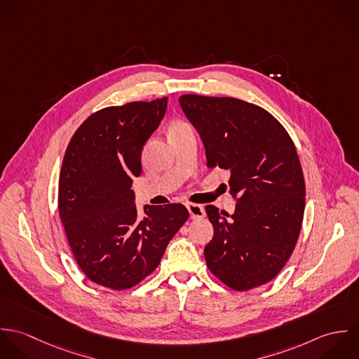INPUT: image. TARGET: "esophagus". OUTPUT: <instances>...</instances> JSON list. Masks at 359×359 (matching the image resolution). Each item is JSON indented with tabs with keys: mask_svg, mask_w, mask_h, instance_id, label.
<instances>
[{
	"mask_svg": "<svg viewBox=\"0 0 359 359\" xmlns=\"http://www.w3.org/2000/svg\"><path fill=\"white\" fill-rule=\"evenodd\" d=\"M187 207H188V211H189L192 219H199V218H203V217H205V208H203V205L191 203V205H188Z\"/></svg>",
	"mask_w": 359,
	"mask_h": 359,
	"instance_id": "34e87169",
	"label": "esophagus"
}]
</instances>
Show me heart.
Instances as JSON below:
<instances>
[{
	"mask_svg": "<svg viewBox=\"0 0 359 359\" xmlns=\"http://www.w3.org/2000/svg\"><path fill=\"white\" fill-rule=\"evenodd\" d=\"M178 127H187V124H184V123H181V121H177V123L172 124L171 128H178Z\"/></svg>",
	"mask_w": 359,
	"mask_h": 359,
	"instance_id": "heart-1",
	"label": "heart"
}]
</instances>
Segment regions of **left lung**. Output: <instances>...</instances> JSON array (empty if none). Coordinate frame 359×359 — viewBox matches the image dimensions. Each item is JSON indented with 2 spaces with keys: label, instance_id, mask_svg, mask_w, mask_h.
Masks as SVG:
<instances>
[{
  "label": "left lung",
  "instance_id": "8db88e82",
  "mask_svg": "<svg viewBox=\"0 0 359 359\" xmlns=\"http://www.w3.org/2000/svg\"><path fill=\"white\" fill-rule=\"evenodd\" d=\"M180 104L205 145L207 167L231 172L232 215L205 205L214 236L205 248L208 269L245 292L272 280L297 243L306 184L296 147L265 109L236 98L187 94Z\"/></svg>",
  "mask_w": 359,
  "mask_h": 359
}]
</instances>
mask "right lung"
<instances>
[{
    "instance_id": "right-lung-1",
    "label": "right lung",
    "mask_w": 359,
    "mask_h": 359,
    "mask_svg": "<svg viewBox=\"0 0 359 359\" xmlns=\"http://www.w3.org/2000/svg\"><path fill=\"white\" fill-rule=\"evenodd\" d=\"M167 98L104 107L74 133L65 152L57 208L69 246L86 276L111 290L138 285L160 264L185 224V205H145L138 217L133 180L158 127Z\"/></svg>"
}]
</instances>
